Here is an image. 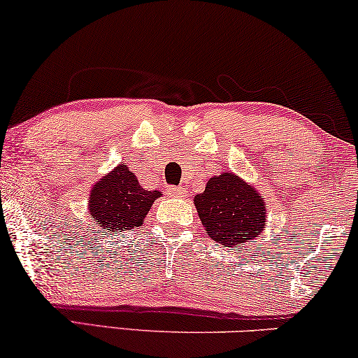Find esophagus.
<instances>
[{
    "label": "esophagus",
    "instance_id": "34e87169",
    "mask_svg": "<svg viewBox=\"0 0 358 358\" xmlns=\"http://www.w3.org/2000/svg\"><path fill=\"white\" fill-rule=\"evenodd\" d=\"M169 194L173 195V197H184V187H171L169 189Z\"/></svg>",
    "mask_w": 358,
    "mask_h": 358
}]
</instances>
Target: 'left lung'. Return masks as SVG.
Returning <instances> with one entry per match:
<instances>
[{
  "label": "left lung",
  "mask_w": 358,
  "mask_h": 358,
  "mask_svg": "<svg viewBox=\"0 0 358 358\" xmlns=\"http://www.w3.org/2000/svg\"><path fill=\"white\" fill-rule=\"evenodd\" d=\"M194 202L208 236L224 248L252 243L266 224L261 195L231 173L210 179Z\"/></svg>",
  "instance_id": "8db88e82"
}]
</instances>
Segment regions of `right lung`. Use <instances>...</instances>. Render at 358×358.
I'll use <instances>...</instances> for the list:
<instances>
[{
	"label": "right lung",
	"instance_id": "add662e5",
	"mask_svg": "<svg viewBox=\"0 0 358 358\" xmlns=\"http://www.w3.org/2000/svg\"><path fill=\"white\" fill-rule=\"evenodd\" d=\"M159 195L158 190H145L136 176L120 164L92 189L90 213L107 233L127 231L145 222L146 213Z\"/></svg>",
	"mask_w": 358,
	"mask_h": 358
}]
</instances>
